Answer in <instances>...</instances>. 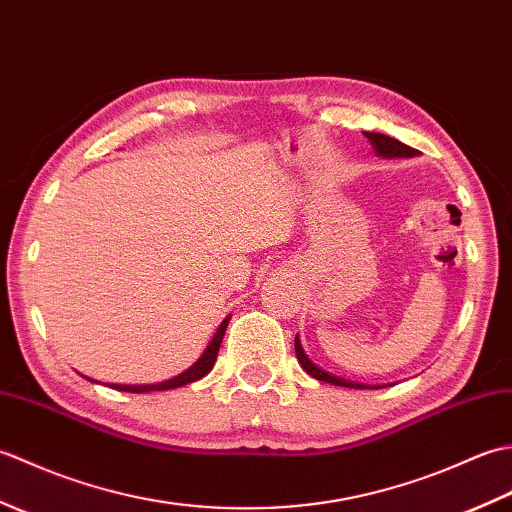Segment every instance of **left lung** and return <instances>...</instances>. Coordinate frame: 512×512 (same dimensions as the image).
Listing matches in <instances>:
<instances>
[{"instance_id": "left-lung-1", "label": "left lung", "mask_w": 512, "mask_h": 512, "mask_svg": "<svg viewBox=\"0 0 512 512\" xmlns=\"http://www.w3.org/2000/svg\"><path fill=\"white\" fill-rule=\"evenodd\" d=\"M363 134H365V138H369V143L374 145V151H376L378 156H383V158H411V156H418V151H416V149L409 147V145H405V143H400V140H396V138L385 136V134H376V132H363ZM295 352H297V358H299L301 367L306 369V372H308L312 378L323 380V383L339 385V387L372 389L369 385L352 383V380H345V378H339V376H332V374H328V372H323V369H321L319 365H314V363L310 361V358H308V354L303 352L299 336H295ZM374 389H378V387H374Z\"/></svg>"}]
</instances>
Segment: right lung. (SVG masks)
<instances>
[{
    "mask_svg": "<svg viewBox=\"0 0 512 512\" xmlns=\"http://www.w3.org/2000/svg\"><path fill=\"white\" fill-rule=\"evenodd\" d=\"M228 321H231V317H226V319L220 323V328H217V332H215V336L211 339V343L206 345L204 354L187 369V372H182V374H178L176 378L165 380V383H156V385H112V387L118 389V391H132V394H147V391L176 389V387L193 383V380H200L202 376L209 374L211 369H213V365H215V358H217V352H220V345H222V339H224V332H226Z\"/></svg>",
    "mask_w": 512,
    "mask_h": 512,
    "instance_id": "right-lung-1",
    "label": "right lung"
}]
</instances>
